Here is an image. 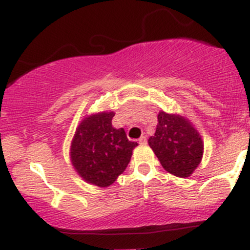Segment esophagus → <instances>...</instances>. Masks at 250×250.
I'll return each mask as SVG.
<instances>
[{
  "label": "esophagus",
  "instance_id": "1",
  "mask_svg": "<svg viewBox=\"0 0 250 250\" xmlns=\"http://www.w3.org/2000/svg\"><path fill=\"white\" fill-rule=\"evenodd\" d=\"M139 143L140 145H146V143H147V137H146L145 135H142V136L139 139Z\"/></svg>",
  "mask_w": 250,
  "mask_h": 250
}]
</instances>
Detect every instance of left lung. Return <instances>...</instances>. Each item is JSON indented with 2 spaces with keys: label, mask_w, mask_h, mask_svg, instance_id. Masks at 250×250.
<instances>
[{
  "label": "left lung",
  "mask_w": 250,
  "mask_h": 250,
  "mask_svg": "<svg viewBox=\"0 0 250 250\" xmlns=\"http://www.w3.org/2000/svg\"><path fill=\"white\" fill-rule=\"evenodd\" d=\"M154 136L148 140L162 167L179 177H188L200 165L203 143L187 119L160 111Z\"/></svg>",
  "instance_id": "obj_1"
}]
</instances>
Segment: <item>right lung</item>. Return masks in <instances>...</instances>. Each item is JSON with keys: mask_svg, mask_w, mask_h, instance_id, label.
I'll return each instance as SVG.
<instances>
[{"mask_svg": "<svg viewBox=\"0 0 250 250\" xmlns=\"http://www.w3.org/2000/svg\"><path fill=\"white\" fill-rule=\"evenodd\" d=\"M115 113H97L80 123L70 147L71 165L85 182L108 187L127 168L136 142L111 125Z\"/></svg>", "mask_w": 250, "mask_h": 250, "instance_id": "obj_1", "label": "right lung"}]
</instances>
